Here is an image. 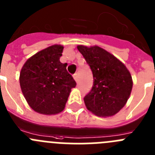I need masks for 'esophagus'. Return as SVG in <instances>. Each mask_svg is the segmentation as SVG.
Listing matches in <instances>:
<instances>
[{"mask_svg":"<svg viewBox=\"0 0 155 155\" xmlns=\"http://www.w3.org/2000/svg\"><path fill=\"white\" fill-rule=\"evenodd\" d=\"M73 77H74V79L75 81L78 82V74H74Z\"/></svg>","mask_w":155,"mask_h":155,"instance_id":"34e87169","label":"esophagus"}]
</instances>
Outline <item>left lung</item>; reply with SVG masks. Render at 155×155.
I'll return each mask as SVG.
<instances>
[{"instance_id":"8db88e82","label":"left lung","mask_w":155,"mask_h":155,"mask_svg":"<svg viewBox=\"0 0 155 155\" xmlns=\"http://www.w3.org/2000/svg\"><path fill=\"white\" fill-rule=\"evenodd\" d=\"M93 73L94 84L84 98L87 110L99 117H110L124 107L133 81L125 65L98 46H77Z\"/></svg>"}]
</instances>
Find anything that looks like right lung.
<instances>
[{
    "label": "right lung",
    "mask_w": 155,
    "mask_h": 155,
    "mask_svg": "<svg viewBox=\"0 0 155 155\" xmlns=\"http://www.w3.org/2000/svg\"><path fill=\"white\" fill-rule=\"evenodd\" d=\"M64 47L54 45L28 58L20 73L21 91L30 107L42 114H57L64 109L76 82L62 64Z\"/></svg>",
    "instance_id": "add662e5"
}]
</instances>
